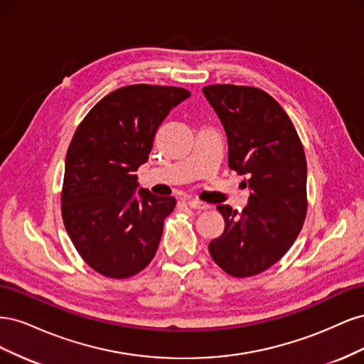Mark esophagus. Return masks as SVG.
<instances>
[{
  "mask_svg": "<svg viewBox=\"0 0 364 364\" xmlns=\"http://www.w3.org/2000/svg\"><path fill=\"white\" fill-rule=\"evenodd\" d=\"M186 205L193 209H199V211H202V209H208V205L203 202H199V200H188L186 202Z\"/></svg>",
  "mask_w": 364,
  "mask_h": 364,
  "instance_id": "34e87169",
  "label": "esophagus"
}]
</instances>
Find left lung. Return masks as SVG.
Masks as SVG:
<instances>
[{
  "mask_svg": "<svg viewBox=\"0 0 364 364\" xmlns=\"http://www.w3.org/2000/svg\"><path fill=\"white\" fill-rule=\"evenodd\" d=\"M203 94L225 127L229 168L249 178L250 190L241 213L217 206L225 230L209 243V253L232 277H253L278 262L302 229L304 147L289 115L258 87L211 85Z\"/></svg>",
  "mask_w": 364,
  "mask_h": 364,
  "instance_id": "obj_1",
  "label": "left lung"
}]
</instances>
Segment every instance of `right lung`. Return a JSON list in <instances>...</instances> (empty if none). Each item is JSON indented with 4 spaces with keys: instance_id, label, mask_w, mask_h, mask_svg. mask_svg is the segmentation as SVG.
Instances as JSON below:
<instances>
[{
    "instance_id": "obj_1",
    "label": "right lung",
    "mask_w": 364,
    "mask_h": 364,
    "mask_svg": "<svg viewBox=\"0 0 364 364\" xmlns=\"http://www.w3.org/2000/svg\"><path fill=\"white\" fill-rule=\"evenodd\" d=\"M191 94L129 85L102 98L77 127L65 159L62 218L74 247L103 277L124 279L155 257L174 197L138 189L156 130Z\"/></svg>"
}]
</instances>
